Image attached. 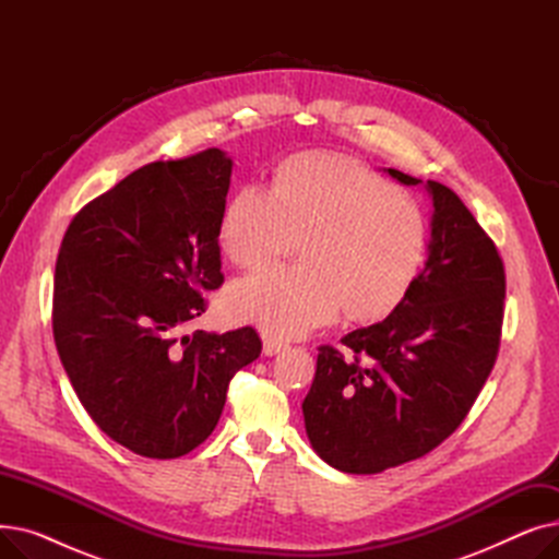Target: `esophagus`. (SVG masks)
Segmentation results:
<instances>
[{
  "label": "esophagus",
  "instance_id": "esophagus-1",
  "mask_svg": "<svg viewBox=\"0 0 559 559\" xmlns=\"http://www.w3.org/2000/svg\"><path fill=\"white\" fill-rule=\"evenodd\" d=\"M285 348V342H281V340H276V337H264V342H262V354L264 356H276V354H281V350Z\"/></svg>",
  "mask_w": 559,
  "mask_h": 559
}]
</instances>
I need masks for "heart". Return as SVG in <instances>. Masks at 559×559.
Returning <instances> with one entry per match:
<instances>
[{"label": "heart", "instance_id": "b5f03b06", "mask_svg": "<svg viewBox=\"0 0 559 559\" xmlns=\"http://www.w3.org/2000/svg\"><path fill=\"white\" fill-rule=\"evenodd\" d=\"M292 267L235 281L226 314L276 337H301L346 310L350 319L390 314L415 285L428 245L417 201L331 154L287 160L274 188L249 183L228 201L219 242L255 270L295 251Z\"/></svg>", "mask_w": 559, "mask_h": 559}]
</instances>
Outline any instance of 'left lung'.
I'll list each match as a JSON object with an SVG mask.
<instances>
[{
	"mask_svg": "<svg viewBox=\"0 0 559 559\" xmlns=\"http://www.w3.org/2000/svg\"><path fill=\"white\" fill-rule=\"evenodd\" d=\"M403 186H419L385 169ZM432 199L428 258L378 324L319 346L304 401L314 453L344 474H380L439 447L464 421L496 362L506 270L493 242L447 186Z\"/></svg>",
	"mask_w": 559,
	"mask_h": 559,
	"instance_id": "1",
	"label": "left lung"
}]
</instances>
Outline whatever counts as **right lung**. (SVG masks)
I'll return each mask as SVG.
<instances>
[{
    "label": "right lung",
    "mask_w": 559,
    "mask_h": 559,
    "mask_svg": "<svg viewBox=\"0 0 559 559\" xmlns=\"http://www.w3.org/2000/svg\"><path fill=\"white\" fill-rule=\"evenodd\" d=\"M233 160L205 150L150 163L76 213L53 274V342L93 421L124 449L181 457L215 430L251 326L194 331L224 283L219 226Z\"/></svg>",
    "instance_id": "add662e5"
}]
</instances>
